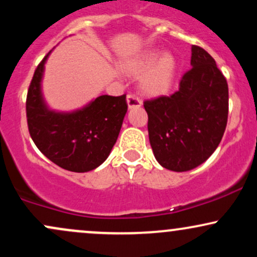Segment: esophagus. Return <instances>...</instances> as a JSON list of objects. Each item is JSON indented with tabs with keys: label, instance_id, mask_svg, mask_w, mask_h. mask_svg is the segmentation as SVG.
<instances>
[{
	"label": "esophagus",
	"instance_id": "34e87169",
	"mask_svg": "<svg viewBox=\"0 0 257 257\" xmlns=\"http://www.w3.org/2000/svg\"><path fill=\"white\" fill-rule=\"evenodd\" d=\"M126 104H128L129 108H134V107H140L143 105V101H141L140 98L135 94H128L126 95Z\"/></svg>",
	"mask_w": 257,
	"mask_h": 257
}]
</instances>
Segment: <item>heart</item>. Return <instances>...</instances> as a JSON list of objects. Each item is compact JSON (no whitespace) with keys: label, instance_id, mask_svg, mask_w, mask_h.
<instances>
[{"label":"heart","instance_id":"b5f03b06","mask_svg":"<svg viewBox=\"0 0 257 257\" xmlns=\"http://www.w3.org/2000/svg\"><path fill=\"white\" fill-rule=\"evenodd\" d=\"M125 71L135 77L147 72L141 83L143 90L152 96L164 95L170 90L175 78L176 60L168 53L159 58L158 52H149L126 65Z\"/></svg>","mask_w":257,"mask_h":257}]
</instances>
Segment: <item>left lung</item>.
Here are the masks:
<instances>
[{
    "mask_svg": "<svg viewBox=\"0 0 257 257\" xmlns=\"http://www.w3.org/2000/svg\"><path fill=\"white\" fill-rule=\"evenodd\" d=\"M191 66L178 91L144 101L152 151L173 172H187L210 157L228 117V85L213 57L192 46Z\"/></svg>",
    "mask_w": 257,
    "mask_h": 257,
    "instance_id": "1",
    "label": "left lung"
}]
</instances>
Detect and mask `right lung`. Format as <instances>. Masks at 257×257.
I'll return each mask as SVG.
<instances>
[{"mask_svg":"<svg viewBox=\"0 0 257 257\" xmlns=\"http://www.w3.org/2000/svg\"><path fill=\"white\" fill-rule=\"evenodd\" d=\"M49 53L37 65L29 85V133L38 150L53 163L70 172H89L104 163L116 144L128 108L125 94L101 95L72 113L48 110L41 94V79Z\"/></svg>","mask_w":257,"mask_h":257,"instance_id":"right-lung-1","label":"right lung"}]
</instances>
